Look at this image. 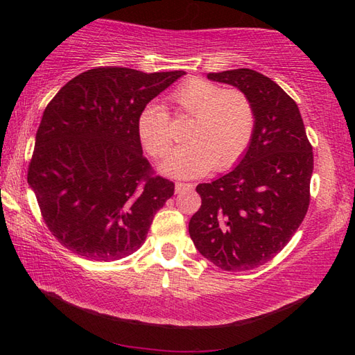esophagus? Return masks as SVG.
<instances>
[{"mask_svg": "<svg viewBox=\"0 0 355 355\" xmlns=\"http://www.w3.org/2000/svg\"><path fill=\"white\" fill-rule=\"evenodd\" d=\"M189 189H193V184H191V183H175V192L177 193H182V192L189 191Z\"/></svg>", "mask_w": 355, "mask_h": 355, "instance_id": "1", "label": "esophagus"}]
</instances>
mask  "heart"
Returning <instances> with one entry per match:
<instances>
[{
    "label": "heart",
    "mask_w": 355,
    "mask_h": 355,
    "mask_svg": "<svg viewBox=\"0 0 355 355\" xmlns=\"http://www.w3.org/2000/svg\"><path fill=\"white\" fill-rule=\"evenodd\" d=\"M180 112L193 117L187 131V145L178 148L162 166L177 178L201 177L214 168L224 171L245 154L254 134L256 116L252 101L241 89H224L202 78L183 82L171 94ZM137 132L143 148L163 158L172 148L171 117L160 105L141 110Z\"/></svg>",
    "instance_id": "heart-1"
}]
</instances>
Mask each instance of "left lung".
I'll use <instances>...</instances> for the list:
<instances>
[{
	"mask_svg": "<svg viewBox=\"0 0 355 355\" xmlns=\"http://www.w3.org/2000/svg\"><path fill=\"white\" fill-rule=\"evenodd\" d=\"M207 78L244 92L256 116L250 146L233 171L197 186L201 207L191 218L197 250L225 271L273 259L310 206L313 146L296 102L263 74L238 69Z\"/></svg>",
	"mask_w": 355,
	"mask_h": 355,
	"instance_id": "obj_1",
	"label": "left lung"
}]
</instances>
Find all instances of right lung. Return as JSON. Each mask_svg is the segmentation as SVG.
<instances>
[{
    "label": "right lung",
    "mask_w": 355,
    "mask_h": 355,
    "mask_svg": "<svg viewBox=\"0 0 355 355\" xmlns=\"http://www.w3.org/2000/svg\"><path fill=\"white\" fill-rule=\"evenodd\" d=\"M183 74L99 67L47 105L27 180L51 235L74 254L110 262L145 243L175 184L143 157L137 120Z\"/></svg>",
    "instance_id": "1"
}]
</instances>
